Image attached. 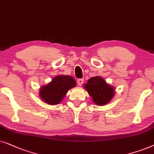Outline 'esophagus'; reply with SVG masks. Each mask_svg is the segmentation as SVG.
<instances>
[{"label":"esophagus","instance_id":"34e87169","mask_svg":"<svg viewBox=\"0 0 154 154\" xmlns=\"http://www.w3.org/2000/svg\"><path fill=\"white\" fill-rule=\"evenodd\" d=\"M84 82V79H79L78 80H77V85L79 86H82Z\"/></svg>","mask_w":154,"mask_h":154}]
</instances>
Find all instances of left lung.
I'll list each match as a JSON object with an SVG mask.
<instances>
[{"label":"left lung","mask_w":154,"mask_h":154,"mask_svg":"<svg viewBox=\"0 0 154 154\" xmlns=\"http://www.w3.org/2000/svg\"><path fill=\"white\" fill-rule=\"evenodd\" d=\"M92 101L97 106H104L111 101L115 95V88L100 76L91 77L84 86Z\"/></svg>","instance_id":"8db88e82"}]
</instances>
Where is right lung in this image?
Returning <instances> with one entry per match:
<instances>
[{
  "label": "right lung",
  "instance_id": "right-lung-1",
  "mask_svg": "<svg viewBox=\"0 0 154 154\" xmlns=\"http://www.w3.org/2000/svg\"><path fill=\"white\" fill-rule=\"evenodd\" d=\"M76 81L72 76L57 75L48 85L42 86L39 89V97L48 105L60 103L69 89L76 87Z\"/></svg>",
  "mask_w": 154,
  "mask_h": 154
}]
</instances>
